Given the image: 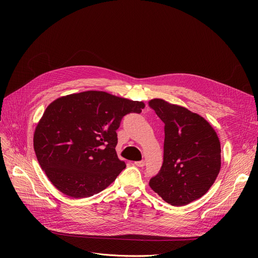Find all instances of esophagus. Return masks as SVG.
Returning <instances> with one entry per match:
<instances>
[{"instance_id":"34e87169","label":"esophagus","mask_w":258,"mask_h":258,"mask_svg":"<svg viewBox=\"0 0 258 258\" xmlns=\"http://www.w3.org/2000/svg\"><path fill=\"white\" fill-rule=\"evenodd\" d=\"M135 165L138 166V167H143L145 165V161L141 160V161H136L135 162Z\"/></svg>"}]
</instances>
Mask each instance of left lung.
I'll return each mask as SVG.
<instances>
[{
	"label": "left lung",
	"mask_w": 258,
	"mask_h": 258,
	"mask_svg": "<svg viewBox=\"0 0 258 258\" xmlns=\"http://www.w3.org/2000/svg\"><path fill=\"white\" fill-rule=\"evenodd\" d=\"M148 104L165 124L163 164L150 186L168 204L187 205L204 196L218 177L219 137L204 118L186 107L163 99Z\"/></svg>",
	"instance_id": "8db88e82"
}]
</instances>
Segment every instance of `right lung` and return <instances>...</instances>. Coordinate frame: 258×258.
Masks as SVG:
<instances>
[{
    "label": "right lung",
    "mask_w": 258,
    "mask_h": 258,
    "mask_svg": "<svg viewBox=\"0 0 258 258\" xmlns=\"http://www.w3.org/2000/svg\"><path fill=\"white\" fill-rule=\"evenodd\" d=\"M144 103L101 91L54 100L36 125L33 146L38 163L59 191L74 199L105 189L125 168L115 147L116 131L126 114Z\"/></svg>",
    "instance_id": "add662e5"
}]
</instances>
